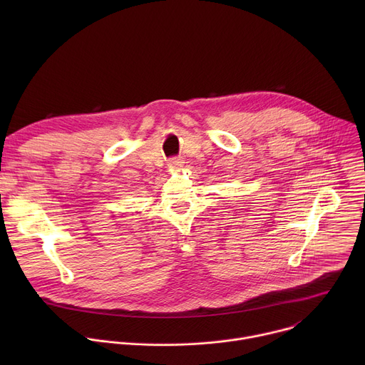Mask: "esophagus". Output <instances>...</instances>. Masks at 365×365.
Here are the masks:
<instances>
[{
	"instance_id": "34e87169",
	"label": "esophagus",
	"mask_w": 365,
	"mask_h": 365,
	"mask_svg": "<svg viewBox=\"0 0 365 365\" xmlns=\"http://www.w3.org/2000/svg\"><path fill=\"white\" fill-rule=\"evenodd\" d=\"M182 166V162L179 160V159H172L170 162H169V168L170 169H178V168H180Z\"/></svg>"
}]
</instances>
